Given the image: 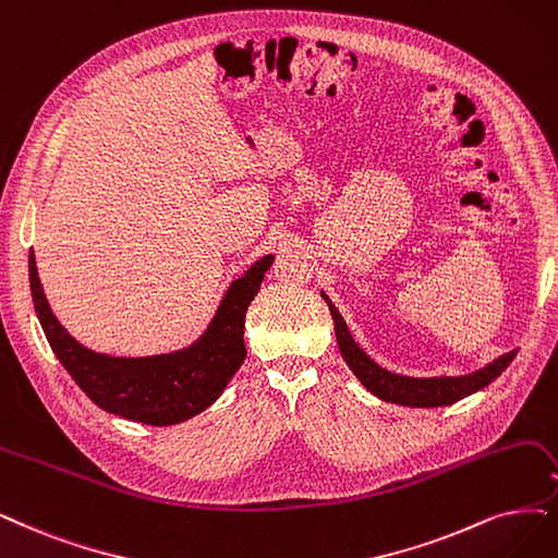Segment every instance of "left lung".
Returning <instances> with one entry per match:
<instances>
[{"mask_svg":"<svg viewBox=\"0 0 558 558\" xmlns=\"http://www.w3.org/2000/svg\"><path fill=\"white\" fill-rule=\"evenodd\" d=\"M322 299L328 303V311H331L333 324H336V338L340 354L349 369L356 375V379L369 390V393L377 396L379 400L402 404V407H446L458 402L476 390L485 388L489 381L497 379L508 363L518 354V349L512 352L494 359L485 367L476 369V373L460 375V377H409L390 373V369L381 367L377 361L369 359L363 349L356 344V340L349 333V328L338 313V307L331 303L324 292Z\"/></svg>","mask_w":558,"mask_h":558,"instance_id":"8db88e82","label":"left lung"}]
</instances>
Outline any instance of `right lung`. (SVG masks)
Returning a JSON list of instances; mask_svg holds the SVG:
<instances>
[{
    "mask_svg": "<svg viewBox=\"0 0 558 558\" xmlns=\"http://www.w3.org/2000/svg\"><path fill=\"white\" fill-rule=\"evenodd\" d=\"M271 264L274 255H264L227 287L211 324L193 344L170 354L135 359L92 352L59 324L44 294L34 251H29V284L38 322L54 356L87 398L114 416L165 427L211 407L241 367L245 311Z\"/></svg>",
    "mask_w": 558,
    "mask_h": 558,
    "instance_id": "add662e5",
    "label": "right lung"
}]
</instances>
